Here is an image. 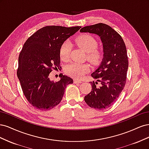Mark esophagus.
I'll return each instance as SVG.
<instances>
[{
  "label": "esophagus",
  "instance_id": "34e87169",
  "mask_svg": "<svg viewBox=\"0 0 149 149\" xmlns=\"http://www.w3.org/2000/svg\"><path fill=\"white\" fill-rule=\"evenodd\" d=\"M73 83H74V84H78V83H81V81H79V80L74 79L73 80Z\"/></svg>",
  "mask_w": 149,
  "mask_h": 149
}]
</instances>
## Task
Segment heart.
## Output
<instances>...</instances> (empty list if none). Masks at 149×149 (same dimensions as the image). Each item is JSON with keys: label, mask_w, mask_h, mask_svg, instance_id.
I'll return each instance as SVG.
<instances>
[{"label": "heart", "mask_w": 149, "mask_h": 149, "mask_svg": "<svg viewBox=\"0 0 149 149\" xmlns=\"http://www.w3.org/2000/svg\"><path fill=\"white\" fill-rule=\"evenodd\" d=\"M75 43L79 48L86 53L87 60L93 65H96L102 59V52L97 47V40L92 36L84 34L79 35L75 39ZM71 50V43L66 42L62 45L60 49V59L63 61H69ZM89 66L87 64L71 63L66 66L65 71L67 74L76 79L82 78L86 73L89 71Z\"/></svg>", "instance_id": "1"}]
</instances>
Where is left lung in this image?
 I'll use <instances>...</instances> for the list:
<instances>
[{"label":"left lung","mask_w":149,"mask_h":149,"mask_svg":"<svg viewBox=\"0 0 149 149\" xmlns=\"http://www.w3.org/2000/svg\"><path fill=\"white\" fill-rule=\"evenodd\" d=\"M80 32L97 35L102 43V60L91 74L97 81L90 82L91 92L84 96V101L91 107L103 110L113 104L125 86L129 65L125 45L121 36L104 24L84 26ZM97 82H100L99 87Z\"/></svg>","instance_id":"obj_1"}]
</instances>
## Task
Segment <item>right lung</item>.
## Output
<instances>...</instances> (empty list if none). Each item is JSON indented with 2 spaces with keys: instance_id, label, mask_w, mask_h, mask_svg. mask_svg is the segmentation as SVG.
<instances>
[{
  "instance_id": "1",
  "label": "right lung",
  "mask_w": 149,
  "mask_h": 149,
  "mask_svg": "<svg viewBox=\"0 0 149 149\" xmlns=\"http://www.w3.org/2000/svg\"><path fill=\"white\" fill-rule=\"evenodd\" d=\"M80 28L46 26L24 43L19 57L17 77L26 100L36 109L47 111L55 107L61 102L66 86L73 83L65 75L55 83L49 74L52 69L60 68L63 43Z\"/></svg>"
}]
</instances>
